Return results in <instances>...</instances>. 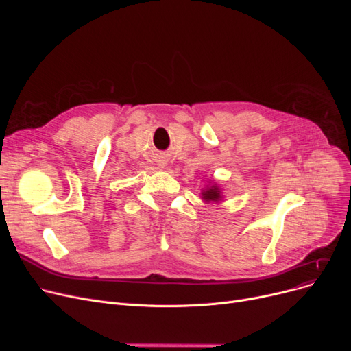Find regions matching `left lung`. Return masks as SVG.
<instances>
[{
  "label": "left lung",
  "instance_id": "obj_1",
  "mask_svg": "<svg viewBox=\"0 0 351 351\" xmlns=\"http://www.w3.org/2000/svg\"><path fill=\"white\" fill-rule=\"evenodd\" d=\"M202 199H204L206 204H210V202H217L222 199V192H220V188L217 185H213L206 188L205 191H202Z\"/></svg>",
  "mask_w": 351,
  "mask_h": 351
}]
</instances>
